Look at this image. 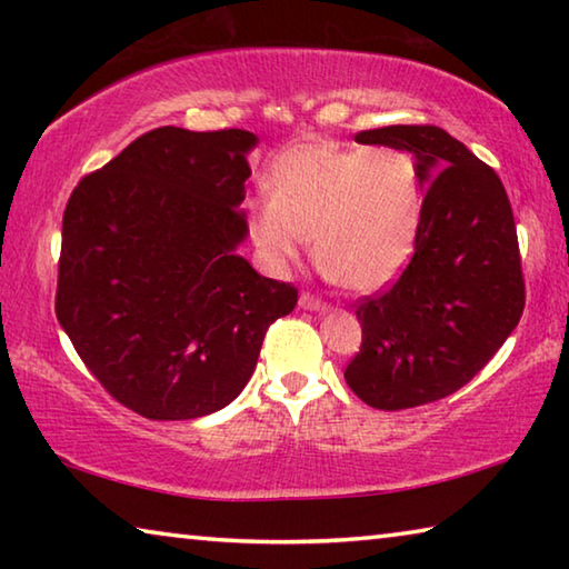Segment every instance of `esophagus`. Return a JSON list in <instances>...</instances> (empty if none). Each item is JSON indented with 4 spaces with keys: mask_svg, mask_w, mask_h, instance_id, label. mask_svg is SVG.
I'll use <instances>...</instances> for the list:
<instances>
[{
    "mask_svg": "<svg viewBox=\"0 0 569 569\" xmlns=\"http://www.w3.org/2000/svg\"><path fill=\"white\" fill-rule=\"evenodd\" d=\"M298 306H301L303 311H329V306H326L321 298H316L311 293H301V298H298Z\"/></svg>",
    "mask_w": 569,
    "mask_h": 569,
    "instance_id": "obj_1",
    "label": "esophagus"
}]
</instances>
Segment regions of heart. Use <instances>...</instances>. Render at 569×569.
Segmentation results:
<instances>
[{
	"label": "heart",
	"instance_id": "1",
	"mask_svg": "<svg viewBox=\"0 0 569 569\" xmlns=\"http://www.w3.org/2000/svg\"><path fill=\"white\" fill-rule=\"evenodd\" d=\"M266 188L268 198L250 200L246 220L276 271L303 256L308 236L323 271L359 293L389 286L411 261L421 180L409 152L301 142L273 160Z\"/></svg>",
	"mask_w": 569,
	"mask_h": 569
}]
</instances>
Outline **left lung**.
<instances>
[{
    "mask_svg": "<svg viewBox=\"0 0 569 569\" xmlns=\"http://www.w3.org/2000/svg\"><path fill=\"white\" fill-rule=\"evenodd\" d=\"M417 158L421 226L409 266L387 291L361 298V349L343 379L373 409L449 397L499 351L525 311L517 228L497 172L435 124L356 134Z\"/></svg>",
    "mask_w": 569,
    "mask_h": 569,
    "instance_id": "8db88e82",
    "label": "left lung"
}]
</instances>
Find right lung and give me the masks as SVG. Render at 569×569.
<instances>
[{
  "label": "right lung",
  "instance_id": "1",
  "mask_svg": "<svg viewBox=\"0 0 569 569\" xmlns=\"http://www.w3.org/2000/svg\"><path fill=\"white\" fill-rule=\"evenodd\" d=\"M248 130L158 128L72 190L54 311L104 391L152 421L228 407L298 288L236 253Z\"/></svg>",
  "mask_w": 569,
  "mask_h": 569
}]
</instances>
